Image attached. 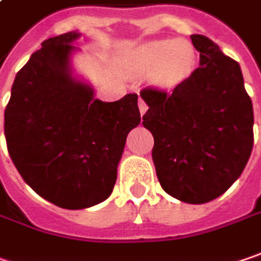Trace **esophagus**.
Returning a JSON list of instances; mask_svg holds the SVG:
<instances>
[{
    "instance_id": "esophagus-1",
    "label": "esophagus",
    "mask_w": 261,
    "mask_h": 261,
    "mask_svg": "<svg viewBox=\"0 0 261 261\" xmlns=\"http://www.w3.org/2000/svg\"><path fill=\"white\" fill-rule=\"evenodd\" d=\"M138 107H139V113H141V114H144L145 111L148 110V106H147V102H145L144 99H141V98H139V101H138Z\"/></svg>"
}]
</instances>
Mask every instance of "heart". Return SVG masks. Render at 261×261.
<instances>
[{
	"mask_svg": "<svg viewBox=\"0 0 261 261\" xmlns=\"http://www.w3.org/2000/svg\"><path fill=\"white\" fill-rule=\"evenodd\" d=\"M194 64L195 51L188 41L155 39L134 49L129 69L138 76L151 74L155 85L173 88L188 77Z\"/></svg>",
	"mask_w": 261,
	"mask_h": 261,
	"instance_id": "1",
	"label": "heart"
}]
</instances>
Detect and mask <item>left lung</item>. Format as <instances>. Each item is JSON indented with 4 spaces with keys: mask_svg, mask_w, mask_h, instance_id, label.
I'll list each match as a JSON object with an SVG mask.
<instances>
[{
    "mask_svg": "<svg viewBox=\"0 0 261 261\" xmlns=\"http://www.w3.org/2000/svg\"><path fill=\"white\" fill-rule=\"evenodd\" d=\"M191 39L200 67L170 92L144 88L142 124L154 137L162 188L180 201L204 204L241 176L254 144V114L240 64L207 36Z\"/></svg>",
    "mask_w": 261,
    "mask_h": 261,
    "instance_id": "1",
    "label": "left lung"
}]
</instances>
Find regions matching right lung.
I'll return each mask as SVG.
<instances>
[{
  "label": "right lung",
  "mask_w": 261,
  "mask_h": 261,
  "mask_svg": "<svg viewBox=\"0 0 261 261\" xmlns=\"http://www.w3.org/2000/svg\"><path fill=\"white\" fill-rule=\"evenodd\" d=\"M77 38L67 32L44 41L16 74L4 111L7 150L23 180L69 210L109 198L126 137L141 122L137 94L104 102L73 79Z\"/></svg>",
  "instance_id": "right-lung-1"
}]
</instances>
